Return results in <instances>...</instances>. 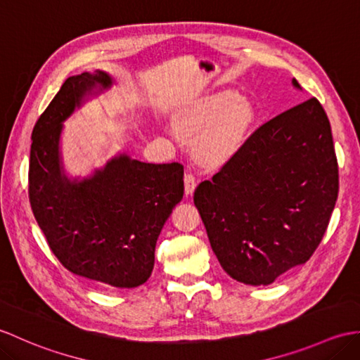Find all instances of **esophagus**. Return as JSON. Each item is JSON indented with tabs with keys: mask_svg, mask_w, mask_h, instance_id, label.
<instances>
[{
	"mask_svg": "<svg viewBox=\"0 0 360 360\" xmlns=\"http://www.w3.org/2000/svg\"><path fill=\"white\" fill-rule=\"evenodd\" d=\"M184 187H186V195L191 196L196 188V179L191 173H186V178H184Z\"/></svg>",
	"mask_w": 360,
	"mask_h": 360,
	"instance_id": "obj_1",
	"label": "esophagus"
}]
</instances>
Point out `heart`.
Segmentation results:
<instances>
[{
	"label": "heart",
	"mask_w": 360,
	"mask_h": 360,
	"mask_svg": "<svg viewBox=\"0 0 360 360\" xmlns=\"http://www.w3.org/2000/svg\"><path fill=\"white\" fill-rule=\"evenodd\" d=\"M253 120L252 105L233 91L199 99L174 121L178 135L195 142V155L204 164H221L235 155Z\"/></svg>",
	"instance_id": "b5f03b06"
}]
</instances>
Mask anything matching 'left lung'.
<instances>
[{"label": "left lung", "instance_id": "8db88e82", "mask_svg": "<svg viewBox=\"0 0 360 360\" xmlns=\"http://www.w3.org/2000/svg\"><path fill=\"white\" fill-rule=\"evenodd\" d=\"M338 191L330 121L311 98L261 125L193 200L225 273L257 287L311 257Z\"/></svg>", "mask_w": 360, "mask_h": 360}]
</instances>
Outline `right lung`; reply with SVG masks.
<instances>
[{
    "mask_svg": "<svg viewBox=\"0 0 360 360\" xmlns=\"http://www.w3.org/2000/svg\"><path fill=\"white\" fill-rule=\"evenodd\" d=\"M112 84L103 70L65 79L33 127L29 199L50 250L67 270L105 287L135 288L153 271L158 236L184 195V167L118 153L90 176H67L63 122Z\"/></svg>",
    "mask_w": 360,
    "mask_h": 360,
    "instance_id": "1",
    "label": "right lung"
}]
</instances>
